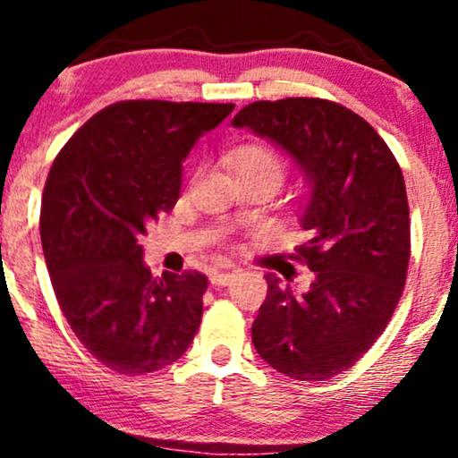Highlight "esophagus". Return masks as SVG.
Returning a JSON list of instances; mask_svg holds the SVG:
<instances>
[{
	"label": "esophagus",
	"mask_w": 458,
	"mask_h": 458,
	"mask_svg": "<svg viewBox=\"0 0 458 458\" xmlns=\"http://www.w3.org/2000/svg\"><path fill=\"white\" fill-rule=\"evenodd\" d=\"M234 273L230 271H213L211 273V284L213 286H228L230 282H233Z\"/></svg>",
	"instance_id": "obj_1"
}]
</instances>
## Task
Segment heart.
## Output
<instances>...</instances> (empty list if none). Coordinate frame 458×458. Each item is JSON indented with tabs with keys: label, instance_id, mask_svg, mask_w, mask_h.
I'll use <instances>...</instances> for the list:
<instances>
[{
	"label": "heart",
	"instance_id": "obj_1",
	"mask_svg": "<svg viewBox=\"0 0 458 458\" xmlns=\"http://www.w3.org/2000/svg\"><path fill=\"white\" fill-rule=\"evenodd\" d=\"M234 167L239 174H256L269 178L273 185H280L286 176V161L276 148L265 144H250L236 150Z\"/></svg>",
	"mask_w": 458,
	"mask_h": 458
}]
</instances>
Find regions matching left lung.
<instances>
[{
    "label": "left lung",
    "instance_id": "left-lung-1",
    "mask_svg": "<svg viewBox=\"0 0 458 458\" xmlns=\"http://www.w3.org/2000/svg\"><path fill=\"white\" fill-rule=\"evenodd\" d=\"M282 146L312 187L293 259L314 273L306 293L269 273L251 325L262 360L299 381L349 370L386 331L411 256L404 178L361 115L327 98L245 105L233 120Z\"/></svg>",
    "mask_w": 458,
    "mask_h": 458
}]
</instances>
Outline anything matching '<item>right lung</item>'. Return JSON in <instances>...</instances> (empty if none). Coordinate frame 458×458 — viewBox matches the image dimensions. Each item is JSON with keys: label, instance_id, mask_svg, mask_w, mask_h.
I'll return each mask as SVG.
<instances>
[{"label": "right lung", "instance_id": "add662e5", "mask_svg": "<svg viewBox=\"0 0 458 458\" xmlns=\"http://www.w3.org/2000/svg\"><path fill=\"white\" fill-rule=\"evenodd\" d=\"M233 109L118 101L77 129L51 165L40 241L57 303L79 343L120 375L170 366L199 327L207 276L152 277L138 239L174 208L189 148Z\"/></svg>", "mask_w": 458, "mask_h": 458}]
</instances>
